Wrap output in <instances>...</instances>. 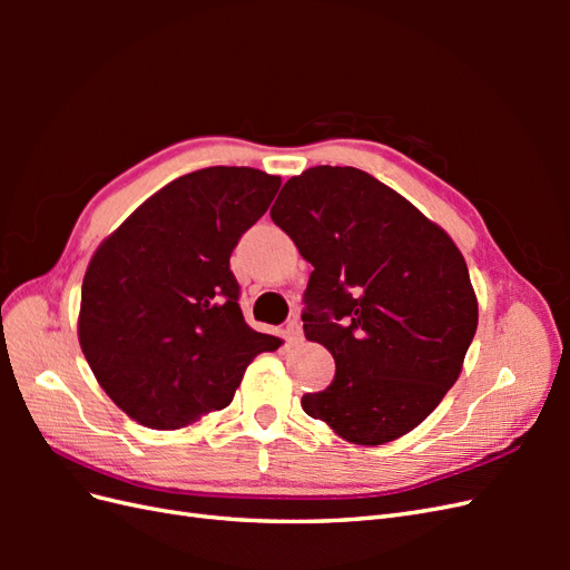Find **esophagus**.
I'll return each instance as SVG.
<instances>
[{
    "label": "esophagus",
    "mask_w": 570,
    "mask_h": 570,
    "mask_svg": "<svg viewBox=\"0 0 570 570\" xmlns=\"http://www.w3.org/2000/svg\"><path fill=\"white\" fill-rule=\"evenodd\" d=\"M285 337L289 344H299L302 342V327L297 321H289L285 327Z\"/></svg>",
    "instance_id": "obj_1"
}]
</instances>
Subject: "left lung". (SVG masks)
Listing matches in <instances>:
<instances>
[{
    "label": "left lung",
    "instance_id": "left-lung-1",
    "mask_svg": "<svg viewBox=\"0 0 570 570\" xmlns=\"http://www.w3.org/2000/svg\"><path fill=\"white\" fill-rule=\"evenodd\" d=\"M271 218L314 266L304 335L335 358V381L304 394L302 409L352 444L411 433L459 381L478 327L454 239L352 166L289 178Z\"/></svg>",
    "mask_w": 570,
    "mask_h": 570
}]
</instances>
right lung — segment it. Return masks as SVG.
<instances>
[{
	"mask_svg": "<svg viewBox=\"0 0 570 570\" xmlns=\"http://www.w3.org/2000/svg\"><path fill=\"white\" fill-rule=\"evenodd\" d=\"M281 176L212 166L164 185L101 239L82 278L78 342L111 402L151 430L226 409L256 354L283 340L239 308L230 254Z\"/></svg>",
	"mask_w": 570,
	"mask_h": 570,
	"instance_id": "add662e5",
	"label": "right lung"
}]
</instances>
